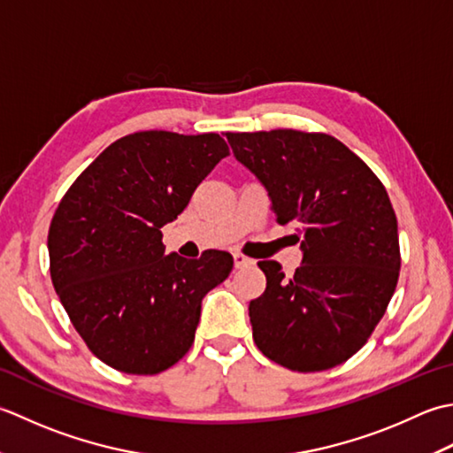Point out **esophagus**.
I'll list each match as a JSON object with an SVG mask.
<instances>
[{
  "label": "esophagus",
  "instance_id": "34e87169",
  "mask_svg": "<svg viewBox=\"0 0 453 453\" xmlns=\"http://www.w3.org/2000/svg\"><path fill=\"white\" fill-rule=\"evenodd\" d=\"M233 257H234V267H236V270H244V267L254 265L252 257H248V256H244V254H234Z\"/></svg>",
  "mask_w": 453,
  "mask_h": 453
}]
</instances>
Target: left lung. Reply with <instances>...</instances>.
Wrapping results in <instances>:
<instances>
[{"instance_id":"8db88e82","label":"left lung","mask_w":453,"mask_h":453,"mask_svg":"<svg viewBox=\"0 0 453 453\" xmlns=\"http://www.w3.org/2000/svg\"><path fill=\"white\" fill-rule=\"evenodd\" d=\"M226 138L267 189L275 220L301 226L303 264L293 278L278 262H257L267 283L248 307L256 346L293 372L344 364L372 336L399 280V233L383 183L325 133L275 128Z\"/></svg>"}]
</instances>
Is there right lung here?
I'll return each mask as SVG.
<instances>
[{"label": "right lung", "instance_id": "right-lung-1", "mask_svg": "<svg viewBox=\"0 0 453 453\" xmlns=\"http://www.w3.org/2000/svg\"><path fill=\"white\" fill-rule=\"evenodd\" d=\"M225 156L215 133H133L62 197L49 228L52 285L91 354L117 372L154 375L180 362L203 297L233 272L228 252L165 256L160 230Z\"/></svg>", "mask_w": 453, "mask_h": 453}]
</instances>
